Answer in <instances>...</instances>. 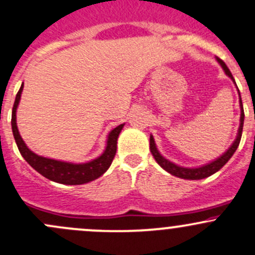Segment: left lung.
Here are the masks:
<instances>
[{"label": "left lung", "instance_id": "left-lung-1", "mask_svg": "<svg viewBox=\"0 0 255 255\" xmlns=\"http://www.w3.org/2000/svg\"><path fill=\"white\" fill-rule=\"evenodd\" d=\"M217 61L221 64V66L223 68L225 73L227 74V75L230 76L233 81H235V79H233L230 69L227 68V65H226L225 63H223V60H221L220 58H217ZM241 110H242L241 126H239L238 135H237V138H236L235 143L232 144V146H231V148L228 149V150L226 151L222 156H220L218 159H216V160L212 161V163L201 166V168H196V169H189V168H182V166H177V165H175V164H173V163H170L169 160H166L165 158H163V156L159 154L158 149H156V146H155V143H154V138L150 135V143L149 144H150V151H151V154H153L154 159H155L156 163H158L159 165L164 169V170H166L168 173H170L171 175L181 177V179L200 180V179H205V177H207V176H211L212 174H215L216 171L220 170V169L222 168V166L225 165L228 160H230L231 156L235 154V151L237 150L239 142H241V138H242V130H243V122H244V111H243V105H242V100H241Z\"/></svg>", "mask_w": 255, "mask_h": 255}]
</instances>
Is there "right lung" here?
Masks as SVG:
<instances>
[{"mask_svg":"<svg viewBox=\"0 0 255 255\" xmlns=\"http://www.w3.org/2000/svg\"><path fill=\"white\" fill-rule=\"evenodd\" d=\"M22 90L23 84L20 86L19 91L17 92L13 109H12V132H13V137L16 139L19 153L22 154L25 161L33 169H35L38 173L42 174L47 179L51 180V181L59 182V184L81 185L97 179V177L101 176L110 168L113 158L116 155V150H117V138L120 135L121 130H122L123 125L117 126L115 129L111 130V133L109 134V139H107L106 150L104 151V154L101 156H99L97 159H95V160L89 161V163L71 164L65 163V161L54 160V159L43 158V156L37 155V154H34L32 150H29L27 148V145L23 142L22 137L19 135V132H18L16 123V110L18 104H19Z\"/></svg>","mask_w":255,"mask_h":255,"instance_id":"add662e5","label":"right lung"}]
</instances>
